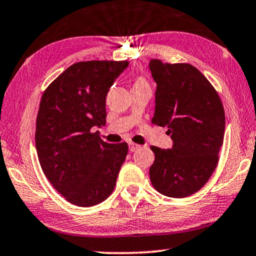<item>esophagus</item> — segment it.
<instances>
[{
    "label": "esophagus",
    "mask_w": 256,
    "mask_h": 256,
    "mask_svg": "<svg viewBox=\"0 0 256 256\" xmlns=\"http://www.w3.org/2000/svg\"><path fill=\"white\" fill-rule=\"evenodd\" d=\"M139 148H140V145L134 144V142H128V150H130L131 152L137 151V150H139Z\"/></svg>",
    "instance_id": "obj_1"
}]
</instances>
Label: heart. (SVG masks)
<instances>
[{
  "label": "heart",
  "mask_w": 256,
  "mask_h": 256,
  "mask_svg": "<svg viewBox=\"0 0 256 256\" xmlns=\"http://www.w3.org/2000/svg\"><path fill=\"white\" fill-rule=\"evenodd\" d=\"M142 80H138V82H137V83H142Z\"/></svg>",
  "instance_id": "b5f03b06"
}]
</instances>
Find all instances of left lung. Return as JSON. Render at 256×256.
Masks as SVG:
<instances>
[{
	"label": "left lung",
	"instance_id": "8db88e82",
	"mask_svg": "<svg viewBox=\"0 0 256 256\" xmlns=\"http://www.w3.org/2000/svg\"><path fill=\"white\" fill-rule=\"evenodd\" d=\"M156 83L152 122L168 126L172 148L151 146L154 162L150 179L159 193L185 198L212 176L224 134V111L219 94L196 68L187 63H148Z\"/></svg>",
	"mask_w": 256,
	"mask_h": 256
}]
</instances>
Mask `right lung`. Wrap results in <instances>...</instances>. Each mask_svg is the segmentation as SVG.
I'll return each instance as SVG.
<instances>
[{
  "label": "right lung",
  "mask_w": 256,
  "mask_h": 256,
  "mask_svg": "<svg viewBox=\"0 0 256 256\" xmlns=\"http://www.w3.org/2000/svg\"><path fill=\"white\" fill-rule=\"evenodd\" d=\"M128 66V60L74 63L40 100L35 134L40 168L74 205H97L116 186L128 144H108L94 131L106 122L108 92Z\"/></svg>",
  "instance_id": "obj_1"
}]
</instances>
